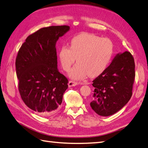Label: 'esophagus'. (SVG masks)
<instances>
[{
	"mask_svg": "<svg viewBox=\"0 0 148 148\" xmlns=\"http://www.w3.org/2000/svg\"><path fill=\"white\" fill-rule=\"evenodd\" d=\"M79 84L77 82H74V81H69V83H68V86L69 88L72 87V86H75L77 85V84Z\"/></svg>",
	"mask_w": 148,
	"mask_h": 148,
	"instance_id": "34e87169",
	"label": "esophagus"
}]
</instances>
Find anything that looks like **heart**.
I'll return each mask as SVG.
<instances>
[{"instance_id": "1", "label": "heart", "mask_w": 148, "mask_h": 148, "mask_svg": "<svg viewBox=\"0 0 148 148\" xmlns=\"http://www.w3.org/2000/svg\"><path fill=\"white\" fill-rule=\"evenodd\" d=\"M114 53V45L108 38L89 33H81L70 41V48L62 46L58 52V58L62 69L70 70L75 60L77 64L69 72L73 79H82L100 76L108 68Z\"/></svg>"}]
</instances>
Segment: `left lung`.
Masks as SVG:
<instances>
[{
  "label": "left lung",
  "instance_id": "obj_1",
  "mask_svg": "<svg viewBox=\"0 0 148 148\" xmlns=\"http://www.w3.org/2000/svg\"><path fill=\"white\" fill-rule=\"evenodd\" d=\"M135 63L131 53H118L106 70L93 81L90 106L97 114L109 116L127 104L132 95Z\"/></svg>",
  "mask_w": 148,
  "mask_h": 148
}]
</instances>
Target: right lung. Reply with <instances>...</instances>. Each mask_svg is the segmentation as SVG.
I'll return each mask as SVG.
<instances>
[{
	"label": "right lung",
	"mask_w": 148,
	"mask_h": 148,
	"mask_svg": "<svg viewBox=\"0 0 148 148\" xmlns=\"http://www.w3.org/2000/svg\"><path fill=\"white\" fill-rule=\"evenodd\" d=\"M70 30L67 25L40 29L27 37L18 53L16 72L23 101L39 115L58 112L68 80L57 68L56 43Z\"/></svg>",
	"instance_id": "obj_1"
}]
</instances>
